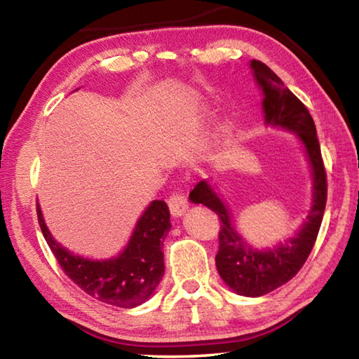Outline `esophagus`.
<instances>
[{
  "label": "esophagus",
  "instance_id": "1",
  "mask_svg": "<svg viewBox=\"0 0 359 359\" xmlns=\"http://www.w3.org/2000/svg\"><path fill=\"white\" fill-rule=\"evenodd\" d=\"M169 210H171V215L172 217H180L184 215L187 209H188V203H187V198L182 196V194H172L171 198H169Z\"/></svg>",
  "mask_w": 359,
  "mask_h": 359
}]
</instances>
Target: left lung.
Segmentation results:
<instances>
[{"instance_id": "obj_1", "label": "left lung", "mask_w": 359, "mask_h": 359, "mask_svg": "<svg viewBox=\"0 0 359 359\" xmlns=\"http://www.w3.org/2000/svg\"><path fill=\"white\" fill-rule=\"evenodd\" d=\"M250 69L263 93L264 123L272 128L293 133L301 142L312 171V204L294 236L266 248L250 245L236 228L231 210L218 188L210 180H201L190 193L194 204H203L220 218V248L215 257L222 280L241 296L258 297L271 293L291 280L311 255L317 241L326 205V172L321 160L317 130L307 107L285 87L269 66L252 60Z\"/></svg>"}]
</instances>
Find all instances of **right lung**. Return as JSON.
<instances>
[{
    "mask_svg": "<svg viewBox=\"0 0 359 359\" xmlns=\"http://www.w3.org/2000/svg\"><path fill=\"white\" fill-rule=\"evenodd\" d=\"M38 222L65 274L85 293L109 306L121 309L141 306L154 296L165 276L161 245L171 229L165 201H151L139 217L123 250L106 259L81 257L55 241L47 228L39 203Z\"/></svg>",
    "mask_w": 359,
    "mask_h": 359,
    "instance_id": "right-lung-1",
    "label": "right lung"
}]
</instances>
